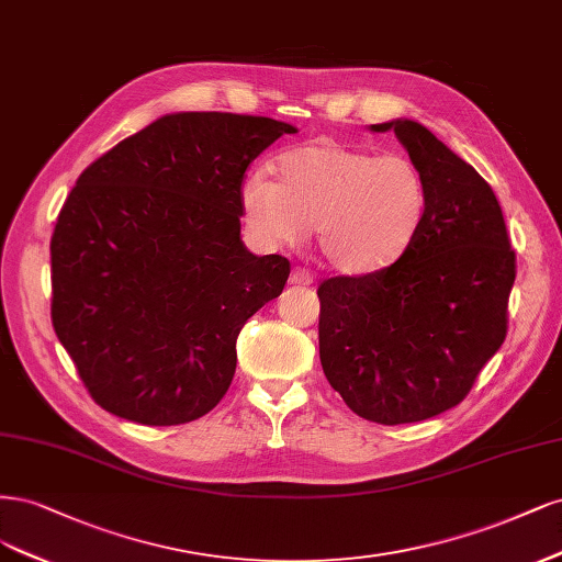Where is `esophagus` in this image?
Returning <instances> with one entry per match:
<instances>
[{"mask_svg": "<svg viewBox=\"0 0 562 562\" xmlns=\"http://www.w3.org/2000/svg\"><path fill=\"white\" fill-rule=\"evenodd\" d=\"M289 284L307 286V284H313V276L307 273V270H303V268H294V270H292V276H289Z\"/></svg>", "mask_w": 562, "mask_h": 562, "instance_id": "34e87169", "label": "esophagus"}]
</instances>
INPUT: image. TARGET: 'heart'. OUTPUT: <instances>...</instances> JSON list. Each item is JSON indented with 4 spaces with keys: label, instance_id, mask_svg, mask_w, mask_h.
I'll return each mask as SVG.
<instances>
[{
    "label": "heart",
    "instance_id": "b5f03b06",
    "mask_svg": "<svg viewBox=\"0 0 562 562\" xmlns=\"http://www.w3.org/2000/svg\"><path fill=\"white\" fill-rule=\"evenodd\" d=\"M276 172L278 182L251 175L240 187L249 231L268 245H294L315 226L324 261L346 276L400 261L425 220L423 172L402 154L317 139L280 156Z\"/></svg>",
    "mask_w": 562,
    "mask_h": 562
}]
</instances>
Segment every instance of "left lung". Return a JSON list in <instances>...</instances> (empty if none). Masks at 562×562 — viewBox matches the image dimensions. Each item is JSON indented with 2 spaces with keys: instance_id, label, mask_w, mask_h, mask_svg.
Returning a JSON list of instances; mask_svg holds the SVG:
<instances>
[{
  "instance_id": "8db88e82",
  "label": "left lung",
  "mask_w": 562,
  "mask_h": 562,
  "mask_svg": "<svg viewBox=\"0 0 562 562\" xmlns=\"http://www.w3.org/2000/svg\"><path fill=\"white\" fill-rule=\"evenodd\" d=\"M371 131H394L423 172L425 220L400 261L319 284V361L359 418L420 423L458 406L504 342L516 251L491 184L425 125Z\"/></svg>"
}]
</instances>
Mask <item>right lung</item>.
Returning <instances> with one entry per match:
<instances>
[{
	"label": "right lung",
	"mask_w": 562,
	"mask_h": 562,
	"mask_svg": "<svg viewBox=\"0 0 562 562\" xmlns=\"http://www.w3.org/2000/svg\"><path fill=\"white\" fill-rule=\"evenodd\" d=\"M294 125L179 112L81 172L50 238V319L95 404L168 427L203 418L235 340L282 294L289 261L240 240L245 170Z\"/></svg>",
	"instance_id": "1"
}]
</instances>
